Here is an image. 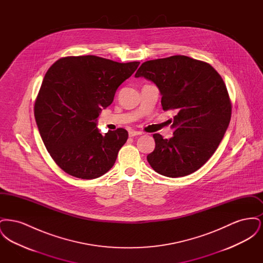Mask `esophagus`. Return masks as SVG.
Listing matches in <instances>:
<instances>
[{
    "mask_svg": "<svg viewBox=\"0 0 263 263\" xmlns=\"http://www.w3.org/2000/svg\"><path fill=\"white\" fill-rule=\"evenodd\" d=\"M143 133L142 132H140V131H135V130H132V131H130L129 132V137H135V136H138V135H142Z\"/></svg>",
    "mask_w": 263,
    "mask_h": 263,
    "instance_id": "34e87169",
    "label": "esophagus"
}]
</instances>
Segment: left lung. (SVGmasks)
<instances>
[{
    "label": "left lung",
    "mask_w": 263,
    "mask_h": 263,
    "mask_svg": "<svg viewBox=\"0 0 263 263\" xmlns=\"http://www.w3.org/2000/svg\"><path fill=\"white\" fill-rule=\"evenodd\" d=\"M153 82L163 110L175 109L174 137L154 134L156 147L147 156L155 172L167 177L190 175L206 163L225 135L232 104L225 83L208 63L175 55L143 63L135 78Z\"/></svg>",
    "instance_id": "obj_1"
}]
</instances>
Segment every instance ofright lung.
I'll list each match as a JSON object with an SVG mask.
<instances>
[{
	"instance_id": "obj_1",
	"label": "right lung",
	"mask_w": 263,
	"mask_h": 263,
	"mask_svg": "<svg viewBox=\"0 0 263 263\" xmlns=\"http://www.w3.org/2000/svg\"><path fill=\"white\" fill-rule=\"evenodd\" d=\"M139 64L71 56L54 63L45 74L35 100V121L52 159L68 175L93 179L112 167L128 132L118 128L102 135L98 117Z\"/></svg>"
}]
</instances>
